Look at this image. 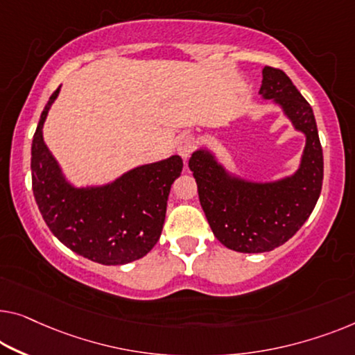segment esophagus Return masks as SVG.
<instances>
[{
    "label": "esophagus",
    "mask_w": 355,
    "mask_h": 355,
    "mask_svg": "<svg viewBox=\"0 0 355 355\" xmlns=\"http://www.w3.org/2000/svg\"><path fill=\"white\" fill-rule=\"evenodd\" d=\"M194 148H196V140H194V137H191V135H183L182 139L178 140L177 151L184 161H187L189 155H191V153L194 151Z\"/></svg>",
    "instance_id": "34e87169"
}]
</instances>
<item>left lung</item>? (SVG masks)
Returning a JSON list of instances; mask_svg holds the SVG:
<instances>
[{
	"mask_svg": "<svg viewBox=\"0 0 355 355\" xmlns=\"http://www.w3.org/2000/svg\"><path fill=\"white\" fill-rule=\"evenodd\" d=\"M258 94L280 108L293 129L304 135L293 173L274 180L248 178L226 167L207 146L198 148L188 162L215 237L241 253H263L285 244L313 214L324 180V155L313 108L292 79L264 67Z\"/></svg>",
	"mask_w": 355,
	"mask_h": 355,
	"instance_id": "8db88e82",
	"label": "left lung"
}]
</instances>
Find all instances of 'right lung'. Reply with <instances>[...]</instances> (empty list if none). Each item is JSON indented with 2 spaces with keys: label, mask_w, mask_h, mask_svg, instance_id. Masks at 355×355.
<instances>
[{
  "label": "right lung",
  "mask_w": 355,
  "mask_h": 355,
  "mask_svg": "<svg viewBox=\"0 0 355 355\" xmlns=\"http://www.w3.org/2000/svg\"><path fill=\"white\" fill-rule=\"evenodd\" d=\"M59 92L60 87L42 110L31 144V184L42 218L63 245L91 261L116 266L144 258L159 241L182 157L137 166L108 183L76 187L42 137Z\"/></svg>",
  "instance_id": "obj_1"
}]
</instances>
